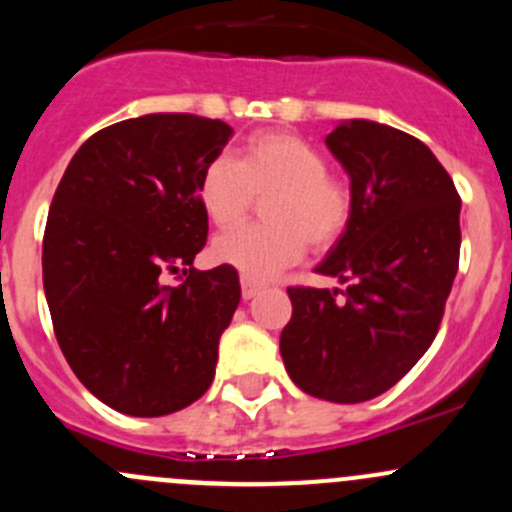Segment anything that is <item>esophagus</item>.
Segmentation results:
<instances>
[{"label":"esophagus","mask_w":512,"mask_h":512,"mask_svg":"<svg viewBox=\"0 0 512 512\" xmlns=\"http://www.w3.org/2000/svg\"><path fill=\"white\" fill-rule=\"evenodd\" d=\"M240 287H242V299H252L262 289V282H257V280H252V277L242 275L240 277Z\"/></svg>","instance_id":"obj_1"}]
</instances>
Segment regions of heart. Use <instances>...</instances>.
Listing matches in <instances>:
<instances>
[{"instance_id": "heart-1", "label": "heart", "mask_w": 512, "mask_h": 512, "mask_svg": "<svg viewBox=\"0 0 512 512\" xmlns=\"http://www.w3.org/2000/svg\"><path fill=\"white\" fill-rule=\"evenodd\" d=\"M265 225L240 227L215 242V257L252 280H267L299 262L307 250L337 245L352 220V190L329 173L327 156L292 131L247 138L240 160L215 156L198 180L210 223L230 230L245 223L257 198H267Z\"/></svg>"}]
</instances>
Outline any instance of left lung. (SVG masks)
<instances>
[{
	"instance_id": "8db88e82",
	"label": "left lung",
	"mask_w": 512,
	"mask_h": 512,
	"mask_svg": "<svg viewBox=\"0 0 512 512\" xmlns=\"http://www.w3.org/2000/svg\"><path fill=\"white\" fill-rule=\"evenodd\" d=\"M327 146L352 178L354 210L317 272L347 289L289 287L280 352L304 394L359 404L436 339L458 272L461 198L428 146L399 128L352 118Z\"/></svg>"
}]
</instances>
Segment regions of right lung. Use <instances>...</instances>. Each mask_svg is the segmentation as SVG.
<instances>
[{
	"instance_id": "add662e5",
	"label": "right lung",
	"mask_w": 512,
	"mask_h": 512,
	"mask_svg": "<svg viewBox=\"0 0 512 512\" xmlns=\"http://www.w3.org/2000/svg\"><path fill=\"white\" fill-rule=\"evenodd\" d=\"M230 136L193 113L113 123L76 151L51 200L41 270L56 342L121 414H173L213 384L240 280L230 265L193 267L208 240L198 180Z\"/></svg>"
}]
</instances>
